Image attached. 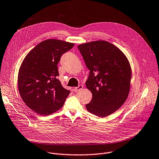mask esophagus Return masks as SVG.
<instances>
[{
    "mask_svg": "<svg viewBox=\"0 0 159 159\" xmlns=\"http://www.w3.org/2000/svg\"><path fill=\"white\" fill-rule=\"evenodd\" d=\"M82 88H83V86H82V85H79L78 87H75V88L74 89V91L75 92H78L79 90H80V89H82Z\"/></svg>",
    "mask_w": 159,
    "mask_h": 159,
    "instance_id": "34e87169",
    "label": "esophagus"
}]
</instances>
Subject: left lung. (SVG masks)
Wrapping results in <instances>:
<instances>
[{"label":"left lung","instance_id":"1","mask_svg":"<svg viewBox=\"0 0 159 159\" xmlns=\"http://www.w3.org/2000/svg\"><path fill=\"white\" fill-rule=\"evenodd\" d=\"M90 74L87 88L92 93L87 110L100 117L118 110L129 93L130 64L124 53L106 41H96L78 46Z\"/></svg>","mask_w":159,"mask_h":159}]
</instances>
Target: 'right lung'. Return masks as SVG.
<instances>
[{
    "mask_svg": "<svg viewBox=\"0 0 159 159\" xmlns=\"http://www.w3.org/2000/svg\"><path fill=\"white\" fill-rule=\"evenodd\" d=\"M74 43L50 39L44 40L26 56L19 69L18 88L25 104L40 115H49L64 104L70 90L57 79V65L62 55Z\"/></svg>",
    "mask_w": 159,
    "mask_h": 159,
    "instance_id": "obj_1",
    "label": "right lung"
}]
</instances>
